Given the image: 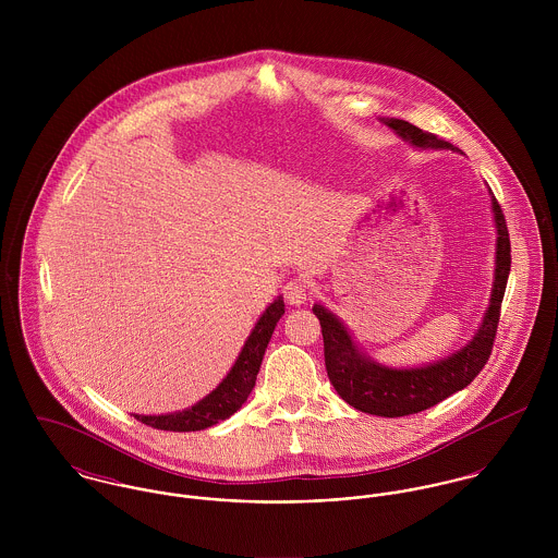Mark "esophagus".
<instances>
[{"label":"esophagus","instance_id":"34e87169","mask_svg":"<svg viewBox=\"0 0 558 558\" xmlns=\"http://www.w3.org/2000/svg\"><path fill=\"white\" fill-rule=\"evenodd\" d=\"M283 296H286V301L290 305H303L307 301V296H310V288H307V283L303 279H294V281L286 283Z\"/></svg>","mask_w":558,"mask_h":558}]
</instances>
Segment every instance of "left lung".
Listing matches in <instances>:
<instances>
[{"mask_svg": "<svg viewBox=\"0 0 558 558\" xmlns=\"http://www.w3.org/2000/svg\"><path fill=\"white\" fill-rule=\"evenodd\" d=\"M389 129L412 148L421 150H453L464 155L460 148H453L449 142L438 140L432 133L421 131L418 126L387 118L383 120ZM492 193V191H489ZM492 213L496 226V259H494V281L489 305L478 324L473 339L456 350L453 354L438 359L421 367H389L376 363L365 354L352 339L345 324L316 303L314 314L318 316L324 337V363L326 374L339 398L348 401L352 408L378 414V416H405L436 405L438 401L469 387L489 359L492 343L496 337L500 303L505 296L509 270H511V244L505 223V215L492 193Z\"/></svg>", "mask_w": 558, "mask_h": 558, "instance_id": "left-lung-1", "label": "left lung"}]
</instances>
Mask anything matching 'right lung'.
Returning a JSON list of instances; mask_svg holds the SVG:
<instances>
[{
	"mask_svg": "<svg viewBox=\"0 0 558 558\" xmlns=\"http://www.w3.org/2000/svg\"><path fill=\"white\" fill-rule=\"evenodd\" d=\"M283 314H286L283 296H277L253 326L251 335L246 337L240 350L236 363L232 365L228 376L219 383V387L213 393H208L206 398L199 399L186 410H178L169 414H135V418L150 427L167 429V432H197L230 418L236 410L242 408V403L253 391L264 352L268 348V341L272 337L277 322Z\"/></svg>",
	"mask_w": 558,
	"mask_h": 558,
	"instance_id": "obj_1",
	"label": "right lung"
}]
</instances>
